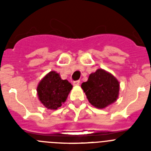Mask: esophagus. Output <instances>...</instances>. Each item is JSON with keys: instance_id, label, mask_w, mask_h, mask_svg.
<instances>
[{"instance_id": "obj_1", "label": "esophagus", "mask_w": 151, "mask_h": 151, "mask_svg": "<svg viewBox=\"0 0 151 151\" xmlns=\"http://www.w3.org/2000/svg\"><path fill=\"white\" fill-rule=\"evenodd\" d=\"M79 83H80L79 80H77V81H73V85H79Z\"/></svg>"}]
</instances>
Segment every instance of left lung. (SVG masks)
I'll list each match as a JSON object with an SVG mask.
<instances>
[{"label":"left lung","instance_id":"obj_1","mask_svg":"<svg viewBox=\"0 0 151 151\" xmlns=\"http://www.w3.org/2000/svg\"><path fill=\"white\" fill-rule=\"evenodd\" d=\"M82 88L89 102L102 109L116 101L119 83L113 75L100 69L89 76L87 82L82 84Z\"/></svg>","mask_w":151,"mask_h":151}]
</instances>
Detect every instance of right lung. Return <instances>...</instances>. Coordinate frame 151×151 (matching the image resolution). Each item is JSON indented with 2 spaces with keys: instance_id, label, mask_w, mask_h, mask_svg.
I'll return each mask as SVG.
<instances>
[{
  "instance_id": "add662e5",
  "label": "right lung",
  "mask_w": 151,
  "mask_h": 151,
  "mask_svg": "<svg viewBox=\"0 0 151 151\" xmlns=\"http://www.w3.org/2000/svg\"><path fill=\"white\" fill-rule=\"evenodd\" d=\"M73 85L67 80H63L54 71L47 74L37 88L38 96L45 106L57 110L66 101Z\"/></svg>"
}]
</instances>
